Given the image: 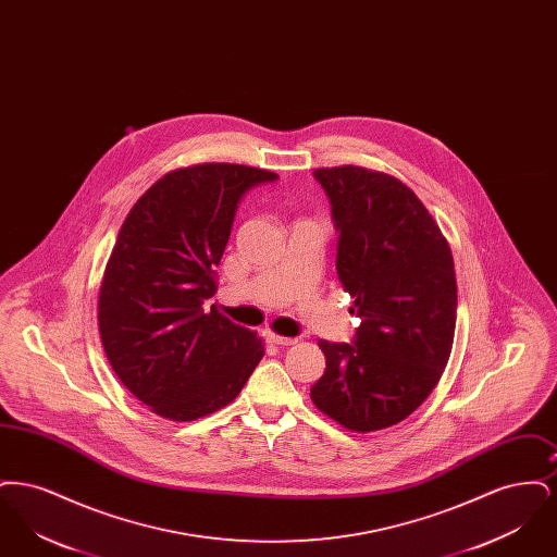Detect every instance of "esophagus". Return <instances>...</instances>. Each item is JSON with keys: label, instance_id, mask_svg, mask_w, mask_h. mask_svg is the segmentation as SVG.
Instances as JSON below:
<instances>
[{"label": "esophagus", "instance_id": "obj_1", "mask_svg": "<svg viewBox=\"0 0 557 557\" xmlns=\"http://www.w3.org/2000/svg\"><path fill=\"white\" fill-rule=\"evenodd\" d=\"M267 341L271 345L277 346H290L296 343V338H286V336H280V334H273V332H267Z\"/></svg>", "mask_w": 557, "mask_h": 557}]
</instances>
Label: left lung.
<instances>
[{"label": "left lung", "instance_id": "obj_1", "mask_svg": "<svg viewBox=\"0 0 557 557\" xmlns=\"http://www.w3.org/2000/svg\"><path fill=\"white\" fill-rule=\"evenodd\" d=\"M338 234L336 271L361 319L352 343L319 341L325 371L311 398L352 432L413 413L447 368L457 282L445 236L420 198L361 166L313 171Z\"/></svg>", "mask_w": 557, "mask_h": 557}]
</instances>
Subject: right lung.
<instances>
[{
  "label": "right lung",
  "mask_w": 557,
  "mask_h": 557,
  "mask_svg": "<svg viewBox=\"0 0 557 557\" xmlns=\"http://www.w3.org/2000/svg\"><path fill=\"white\" fill-rule=\"evenodd\" d=\"M275 173L227 162L173 171L127 214L108 259L98 325L127 391L173 422H191L238 397L263 341L207 300L239 200Z\"/></svg>",
  "instance_id": "1"
}]
</instances>
